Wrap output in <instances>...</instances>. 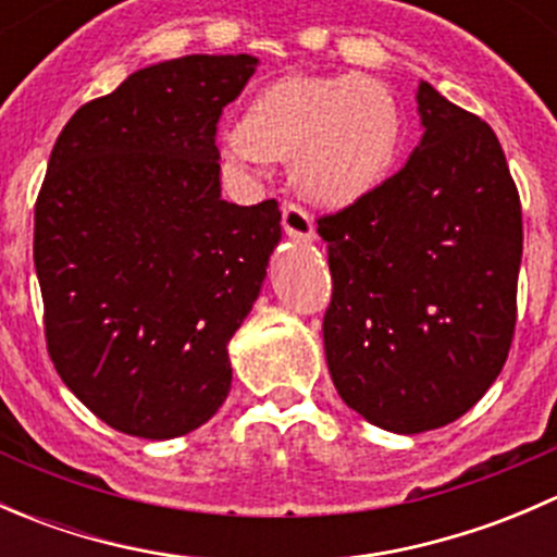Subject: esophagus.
Wrapping results in <instances>:
<instances>
[{
	"instance_id": "obj_1",
	"label": "esophagus",
	"mask_w": 557,
	"mask_h": 557,
	"mask_svg": "<svg viewBox=\"0 0 557 557\" xmlns=\"http://www.w3.org/2000/svg\"><path fill=\"white\" fill-rule=\"evenodd\" d=\"M283 228L285 234L294 239H312L314 234L312 215L305 210V207L296 205V201H288V205L283 207Z\"/></svg>"
}]
</instances>
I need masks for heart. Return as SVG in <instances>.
Returning <instances> with one entry per match:
<instances>
[{"label":"heart","instance_id":"b5f03b06","mask_svg":"<svg viewBox=\"0 0 557 557\" xmlns=\"http://www.w3.org/2000/svg\"><path fill=\"white\" fill-rule=\"evenodd\" d=\"M398 107L367 75L283 77L252 99L243 128L223 134L237 164L290 159L305 196L347 207L377 188L398 148Z\"/></svg>","mask_w":557,"mask_h":557}]
</instances>
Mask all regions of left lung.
<instances>
[{"label":"left lung","mask_w":557,"mask_h":557,"mask_svg":"<svg viewBox=\"0 0 557 557\" xmlns=\"http://www.w3.org/2000/svg\"><path fill=\"white\" fill-rule=\"evenodd\" d=\"M423 139L358 201L318 218L334 288L323 318L342 401L396 434L469 412L518 323L520 194L498 137L420 81Z\"/></svg>","instance_id":"8db88e82"}]
</instances>
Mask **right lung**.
I'll return each instance as SVG.
<instances>
[{
  "label": "right lung",
  "mask_w": 557,
  "mask_h": 557,
  "mask_svg": "<svg viewBox=\"0 0 557 557\" xmlns=\"http://www.w3.org/2000/svg\"><path fill=\"white\" fill-rule=\"evenodd\" d=\"M256 66H145L83 104L50 153L35 205L48 356L123 434L183 436L232 391L226 345L280 243L277 201L221 199L218 121Z\"/></svg>",
  "instance_id": "add662e5"
}]
</instances>
